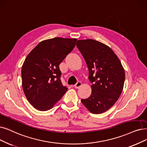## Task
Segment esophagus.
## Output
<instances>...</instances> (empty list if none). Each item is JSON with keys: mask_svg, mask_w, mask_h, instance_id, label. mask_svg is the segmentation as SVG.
<instances>
[{"mask_svg": "<svg viewBox=\"0 0 147 147\" xmlns=\"http://www.w3.org/2000/svg\"><path fill=\"white\" fill-rule=\"evenodd\" d=\"M81 85H82V83H81L80 81H78V82H77V83L74 85V87L75 88H77V89H78V88H79Z\"/></svg>", "mask_w": 147, "mask_h": 147, "instance_id": "34e87169", "label": "esophagus"}]
</instances>
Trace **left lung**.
<instances>
[{
  "label": "left lung",
  "instance_id": "8db88e82",
  "mask_svg": "<svg viewBox=\"0 0 147 147\" xmlns=\"http://www.w3.org/2000/svg\"><path fill=\"white\" fill-rule=\"evenodd\" d=\"M76 45L84 58L92 83L90 96L81 101L91 113H104L121 95L125 81L124 69L107 45L92 39L78 40Z\"/></svg>",
  "mask_w": 147,
  "mask_h": 147
}]
</instances>
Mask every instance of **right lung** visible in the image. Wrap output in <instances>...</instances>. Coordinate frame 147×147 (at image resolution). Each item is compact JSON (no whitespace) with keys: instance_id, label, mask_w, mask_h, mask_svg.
Listing matches in <instances>:
<instances>
[{"instance_id":"obj_1","label":"right lung","mask_w":147,"mask_h":147,"mask_svg":"<svg viewBox=\"0 0 147 147\" xmlns=\"http://www.w3.org/2000/svg\"><path fill=\"white\" fill-rule=\"evenodd\" d=\"M77 40L60 37L46 40L26 57L22 68V87L34 108L50 110L67 91L60 80L59 65L73 50Z\"/></svg>"}]
</instances>
